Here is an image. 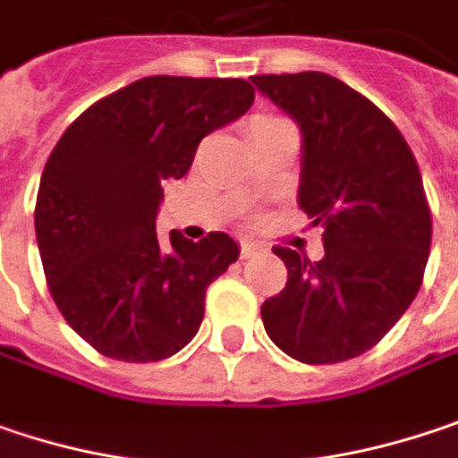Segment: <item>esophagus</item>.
<instances>
[{"label": "esophagus", "instance_id": "1", "mask_svg": "<svg viewBox=\"0 0 458 458\" xmlns=\"http://www.w3.org/2000/svg\"><path fill=\"white\" fill-rule=\"evenodd\" d=\"M258 250H260V247L255 245V242H240V255H242V258H252V255H258Z\"/></svg>", "mask_w": 458, "mask_h": 458}]
</instances>
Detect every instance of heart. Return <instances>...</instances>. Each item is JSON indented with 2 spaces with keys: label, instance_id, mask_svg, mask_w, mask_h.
<instances>
[{
  "label": "heart",
  "instance_id": "obj_1",
  "mask_svg": "<svg viewBox=\"0 0 458 458\" xmlns=\"http://www.w3.org/2000/svg\"><path fill=\"white\" fill-rule=\"evenodd\" d=\"M271 122H281V116H276V114H258V116H252L250 127H260V124H271Z\"/></svg>",
  "mask_w": 458,
  "mask_h": 458
}]
</instances>
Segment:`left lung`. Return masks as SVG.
<instances>
[{
	"label": "left lung",
	"mask_w": 458,
	"mask_h": 458,
	"mask_svg": "<svg viewBox=\"0 0 458 458\" xmlns=\"http://www.w3.org/2000/svg\"><path fill=\"white\" fill-rule=\"evenodd\" d=\"M302 130L300 208L323 226L326 255L274 247L286 286L260 308L289 357L334 365L373 349L417 297L433 240L422 174L399 127L326 72L252 75Z\"/></svg>",
	"instance_id": "obj_1"
}]
</instances>
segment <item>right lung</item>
<instances>
[{"label":"right lung","mask_w":458,"mask_h":458,"mask_svg":"<svg viewBox=\"0 0 458 458\" xmlns=\"http://www.w3.org/2000/svg\"><path fill=\"white\" fill-rule=\"evenodd\" d=\"M240 78L153 75L88 106L59 138L36 198V240L51 300L96 352L158 362L192 342L206 289L240 255L156 234L161 184L182 180L206 135L252 106Z\"/></svg>","instance_id":"add662e5"}]
</instances>
